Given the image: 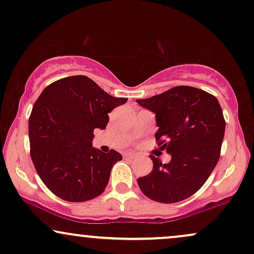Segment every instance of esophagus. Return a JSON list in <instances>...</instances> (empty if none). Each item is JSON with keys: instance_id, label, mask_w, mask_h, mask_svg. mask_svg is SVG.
Returning a JSON list of instances; mask_svg holds the SVG:
<instances>
[{"instance_id": "34e87169", "label": "esophagus", "mask_w": 254, "mask_h": 254, "mask_svg": "<svg viewBox=\"0 0 254 254\" xmlns=\"http://www.w3.org/2000/svg\"><path fill=\"white\" fill-rule=\"evenodd\" d=\"M125 157H127V159H129V160H133V159H135V157H136V155H135V154H126Z\"/></svg>"}]
</instances>
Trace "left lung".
<instances>
[{"label": "left lung", "instance_id": "left-lung-1", "mask_svg": "<svg viewBox=\"0 0 254 254\" xmlns=\"http://www.w3.org/2000/svg\"><path fill=\"white\" fill-rule=\"evenodd\" d=\"M136 103L155 114L157 144L171 155L166 164L149 156L153 170L137 179L141 191L160 203L192 196L211 175L220 156L225 120L217 98L196 87L176 86Z\"/></svg>", "mask_w": 254, "mask_h": 254}]
</instances>
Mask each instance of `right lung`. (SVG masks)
<instances>
[{"mask_svg": "<svg viewBox=\"0 0 254 254\" xmlns=\"http://www.w3.org/2000/svg\"><path fill=\"white\" fill-rule=\"evenodd\" d=\"M126 101L86 75L59 79L43 90L29 118V140L35 169L51 192L67 202L104 192L112 167L123 156L92 147L93 131L105 129L108 113Z\"/></svg>", "mask_w": 254, "mask_h": 254, "instance_id": "1", "label": "right lung"}]
</instances>
